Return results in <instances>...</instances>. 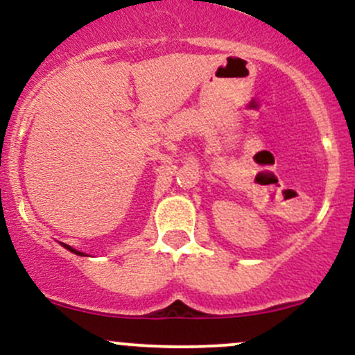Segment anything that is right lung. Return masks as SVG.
I'll return each instance as SVG.
<instances>
[{
	"mask_svg": "<svg viewBox=\"0 0 355 355\" xmlns=\"http://www.w3.org/2000/svg\"><path fill=\"white\" fill-rule=\"evenodd\" d=\"M63 247H64V248H68V250L73 252V254H76V255H85L83 252H78V250H75V248H71L70 245H64V243H63Z\"/></svg>",
	"mask_w": 355,
	"mask_h": 355,
	"instance_id": "add662e5",
	"label": "right lung"
}]
</instances>
